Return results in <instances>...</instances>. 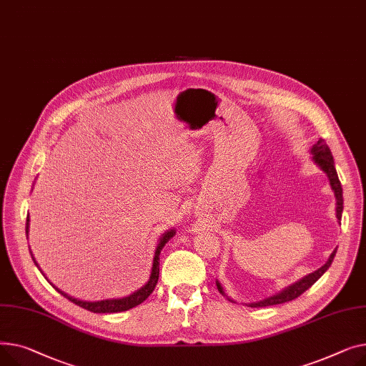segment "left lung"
Listing matches in <instances>:
<instances>
[{
	"mask_svg": "<svg viewBox=\"0 0 366 366\" xmlns=\"http://www.w3.org/2000/svg\"><path fill=\"white\" fill-rule=\"evenodd\" d=\"M310 154L313 155L315 164L319 165L320 169L324 171V173H325V174L328 176V179H330V184H331V189L334 190L335 201H337V207H335L337 219H338V222H340V220H341V214H342V187H341V183H340L338 176H337V171H335V167H334V158H332L331 150H330V147H328V144L325 143L324 139H319L317 143L312 146ZM335 252H337V249L332 251V254L330 255L328 262H327L324 266H322V267H319L317 270H315L313 273H309L307 276H305L303 279H300V281H297L295 284H292V285H290L288 288L282 290L281 292H277V294H274V295H272V297H269V298H264V300H262V302L249 303V305H247V306H249V307H266V306H273V305H282V303L291 302V300H295L297 297L302 295L305 291H307V290L317 281V279L330 269V266H331V263H332V260H334V257H335ZM216 285H217L219 291H220L224 297H227V295L224 294V290H223V287H222V284H220L219 281H216ZM227 298H229V297H227ZM229 300H230V298H229ZM230 302H233V300H230Z\"/></svg>",
	"mask_w": 366,
	"mask_h": 366,
	"instance_id": "left-lung-1",
	"label": "left lung"
}]
</instances>
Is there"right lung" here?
I'll return each instance as SVG.
<instances>
[{
    "mask_svg": "<svg viewBox=\"0 0 366 366\" xmlns=\"http://www.w3.org/2000/svg\"><path fill=\"white\" fill-rule=\"evenodd\" d=\"M29 232V216L26 217V234ZM176 234V230L174 229H169L167 230L161 238H159V242H158V247L155 249V255H154V264H152V272H150V277L149 281L146 282V285H143L140 290H137L136 292H133L132 295L128 297H122V298H107V300H100V302H84V300H78V298H74L71 295H68L66 292L60 291L59 288H56L53 285V288H56L57 292H60L63 297H66L69 302L75 303L76 306L85 309V310H90L93 313H117V312H125V310H130L139 305H142L144 300L152 294V291L155 290L157 284H158V277H159V254L164 248V245L173 238V236ZM34 259V257H32ZM35 262V259H34ZM36 264V262H35ZM38 266V264H36ZM39 269V267H38ZM41 270V269H39ZM42 273V272H41Z\"/></svg>",
    "mask_w": 366,
    "mask_h": 366,
    "instance_id": "1",
    "label": "right lung"
}]
</instances>
